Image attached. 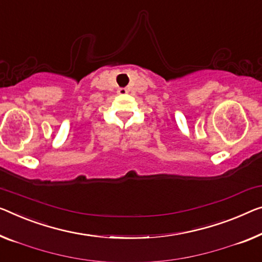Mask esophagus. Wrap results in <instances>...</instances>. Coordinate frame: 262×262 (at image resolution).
<instances>
[{
  "instance_id": "1",
  "label": "esophagus",
  "mask_w": 262,
  "mask_h": 262,
  "mask_svg": "<svg viewBox=\"0 0 262 262\" xmlns=\"http://www.w3.org/2000/svg\"><path fill=\"white\" fill-rule=\"evenodd\" d=\"M118 93L121 94V95H123V94H127L128 93V89L127 88H119Z\"/></svg>"
}]
</instances>
